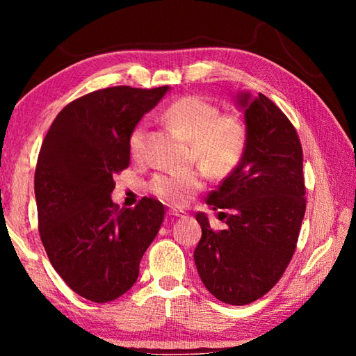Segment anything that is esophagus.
Here are the masks:
<instances>
[{"mask_svg":"<svg viewBox=\"0 0 356 356\" xmlns=\"http://www.w3.org/2000/svg\"><path fill=\"white\" fill-rule=\"evenodd\" d=\"M168 215L174 216V218H182V216H185L186 213L184 212V210H170V212H168Z\"/></svg>","mask_w":356,"mask_h":356,"instance_id":"obj_1","label":"esophagus"}]
</instances>
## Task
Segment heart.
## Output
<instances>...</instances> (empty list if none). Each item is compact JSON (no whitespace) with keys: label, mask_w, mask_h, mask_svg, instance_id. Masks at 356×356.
<instances>
[{"label":"heart","mask_w":356,"mask_h":356,"mask_svg":"<svg viewBox=\"0 0 356 356\" xmlns=\"http://www.w3.org/2000/svg\"><path fill=\"white\" fill-rule=\"evenodd\" d=\"M161 120L190 138L191 155L213 174L227 176L236 170L246 149V127L237 116H220L218 108L197 95H186L161 113ZM146 127L136 125L129 146L135 159L144 155ZM152 191L160 200L180 206L202 186V172L196 170L161 172L152 180Z\"/></svg>","instance_id":"obj_1"}]
</instances>
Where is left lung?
I'll return each mask as SVG.
<instances>
[{
    "instance_id": "obj_1",
    "label": "left lung",
    "mask_w": 356,
    "mask_h": 356,
    "mask_svg": "<svg viewBox=\"0 0 356 356\" xmlns=\"http://www.w3.org/2000/svg\"><path fill=\"white\" fill-rule=\"evenodd\" d=\"M246 149L207 204L226 229L212 231L196 213L202 237L195 264L207 291L227 305H248L267 293L293 256L305 216L303 150L291 120L259 92L236 94Z\"/></svg>"
}]
</instances>
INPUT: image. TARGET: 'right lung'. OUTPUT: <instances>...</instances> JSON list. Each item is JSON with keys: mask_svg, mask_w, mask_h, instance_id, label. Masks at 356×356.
Returning a JSON list of instances; mask_svg holds the SVG:
<instances>
[{"mask_svg": "<svg viewBox=\"0 0 356 356\" xmlns=\"http://www.w3.org/2000/svg\"><path fill=\"white\" fill-rule=\"evenodd\" d=\"M170 86L100 89L69 104L42 143L34 176L39 232L53 268L95 303L135 284L165 216L154 197L135 209L111 200L113 176L130 163L129 140Z\"/></svg>", "mask_w": 356, "mask_h": 356, "instance_id": "obj_1", "label": "right lung"}]
</instances>
